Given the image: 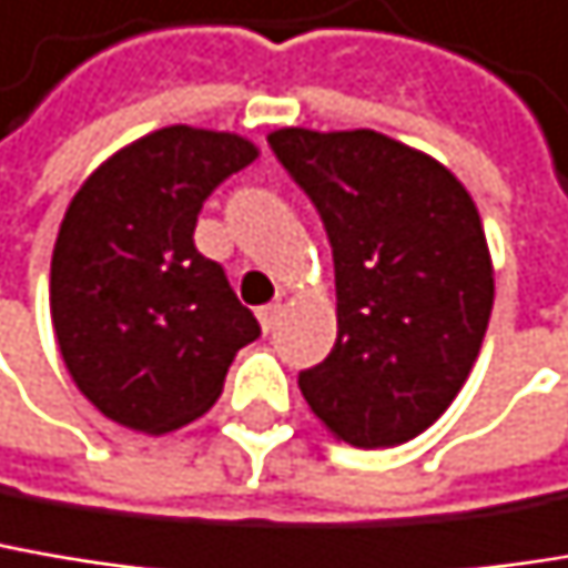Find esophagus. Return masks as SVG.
Instances as JSON below:
<instances>
[{"label":"esophagus","mask_w":568,"mask_h":568,"mask_svg":"<svg viewBox=\"0 0 568 568\" xmlns=\"http://www.w3.org/2000/svg\"><path fill=\"white\" fill-rule=\"evenodd\" d=\"M280 315H283V305H263L260 308V325H263L266 335L280 325Z\"/></svg>","instance_id":"1"}]
</instances>
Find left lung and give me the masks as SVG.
Segmentation results:
<instances>
[{
  "mask_svg": "<svg viewBox=\"0 0 568 568\" xmlns=\"http://www.w3.org/2000/svg\"><path fill=\"white\" fill-rule=\"evenodd\" d=\"M270 149L335 256L337 341L298 389L347 445L409 442L458 396L488 332L478 207L448 169L374 130H280Z\"/></svg>",
  "mask_w": 568,
  "mask_h": 568,
  "instance_id": "1",
  "label": "left lung"
}]
</instances>
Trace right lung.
<instances>
[{"instance_id": "right-lung-1", "label": "right lung", "mask_w": 568, "mask_h": 568, "mask_svg": "<svg viewBox=\"0 0 568 568\" xmlns=\"http://www.w3.org/2000/svg\"><path fill=\"white\" fill-rule=\"evenodd\" d=\"M256 149L169 126L83 181L51 256V322L80 393L135 433H172L221 396L260 322L194 246L207 194Z\"/></svg>"}]
</instances>
